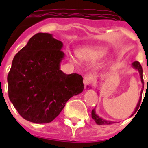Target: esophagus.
I'll use <instances>...</instances> for the list:
<instances>
[{
  "instance_id": "1",
  "label": "esophagus",
  "mask_w": 148,
  "mask_h": 148,
  "mask_svg": "<svg viewBox=\"0 0 148 148\" xmlns=\"http://www.w3.org/2000/svg\"><path fill=\"white\" fill-rule=\"evenodd\" d=\"M92 82V76L90 75H86L84 78V84L85 85V87H87V85H90V84Z\"/></svg>"
}]
</instances>
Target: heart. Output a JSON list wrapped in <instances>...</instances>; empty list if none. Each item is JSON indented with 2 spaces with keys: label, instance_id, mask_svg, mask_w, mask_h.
Instances as JSON below:
<instances>
[{
  "label": "heart",
  "instance_id": "b5f03b06",
  "mask_svg": "<svg viewBox=\"0 0 148 148\" xmlns=\"http://www.w3.org/2000/svg\"><path fill=\"white\" fill-rule=\"evenodd\" d=\"M108 50L101 47H90L80 49L78 51V56L82 61H96L107 55Z\"/></svg>",
  "mask_w": 148,
  "mask_h": 148
}]
</instances>
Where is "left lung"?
I'll list each match as a JSON object with an SVG mask.
<instances>
[{"label": "left lung", "mask_w": 148, "mask_h": 148, "mask_svg": "<svg viewBox=\"0 0 148 148\" xmlns=\"http://www.w3.org/2000/svg\"><path fill=\"white\" fill-rule=\"evenodd\" d=\"M132 66H133V67H134L135 69H136V70L138 71V73H139V75H140V78H141V82H142V83L143 84V87H142V91H141V94H140L141 96H140V98H139V101H138V104H137V105H136V108L135 110H134V112H133V114L131 115V116H133V114H135V113L137 111V110H138V108H139L141 100H142V92H143V89H144V80H143V76H142V73H143V71H142V66H141L140 63L138 62V61H134L133 63H132ZM147 82H148V80H147ZM91 115H92V119H94V121H95V123H96L97 125H112V124H113V123H114V121H108V120H105V119H104L99 117V116H98V115H96V113H95V109H93L92 110V113H91Z\"/></svg>", "instance_id": "left-lung-1"}]
</instances>
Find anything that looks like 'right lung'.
I'll return each mask as SVG.
<instances>
[{"label":"right lung","mask_w":148,"mask_h":148,"mask_svg":"<svg viewBox=\"0 0 148 148\" xmlns=\"http://www.w3.org/2000/svg\"><path fill=\"white\" fill-rule=\"evenodd\" d=\"M63 43L52 34H35L13 58L8 74L9 98L24 119L49 123L73 95L84 90L83 78L60 70Z\"/></svg>","instance_id":"obj_1"}]
</instances>
